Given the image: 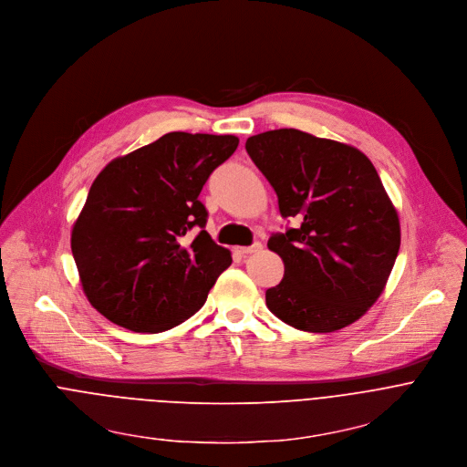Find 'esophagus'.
Wrapping results in <instances>:
<instances>
[{"label": "esophagus", "mask_w": 467, "mask_h": 467, "mask_svg": "<svg viewBox=\"0 0 467 467\" xmlns=\"http://www.w3.org/2000/svg\"><path fill=\"white\" fill-rule=\"evenodd\" d=\"M264 248L262 243H254L250 246H237V252L239 254H254V252H260Z\"/></svg>", "instance_id": "obj_1"}]
</instances>
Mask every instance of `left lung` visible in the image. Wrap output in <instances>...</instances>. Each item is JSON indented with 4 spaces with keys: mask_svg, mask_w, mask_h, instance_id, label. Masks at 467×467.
Wrapping results in <instances>:
<instances>
[{
    "mask_svg": "<svg viewBox=\"0 0 467 467\" xmlns=\"http://www.w3.org/2000/svg\"><path fill=\"white\" fill-rule=\"evenodd\" d=\"M250 160L273 185L284 219L271 235L284 278L267 289L271 312L304 332L341 330L382 295L400 246V224L380 176L358 148L300 130L246 139Z\"/></svg>",
    "mask_w": 467,
    "mask_h": 467,
    "instance_id": "obj_1",
    "label": "left lung"
}]
</instances>
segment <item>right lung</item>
Masks as SVG:
<instances>
[{"mask_svg": "<svg viewBox=\"0 0 467 467\" xmlns=\"http://www.w3.org/2000/svg\"><path fill=\"white\" fill-rule=\"evenodd\" d=\"M237 144L235 135L172 131L96 176L72 228V254L83 293L103 317L158 334L203 306L232 254L203 230L198 194ZM194 225L201 232L185 244Z\"/></svg>", "mask_w": 467, "mask_h": 467, "instance_id": "right-lung-1", "label": "right lung"}]
</instances>
